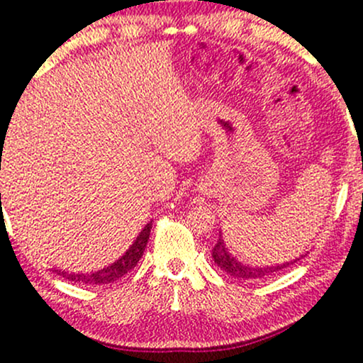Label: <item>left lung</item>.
<instances>
[{"instance_id": "1", "label": "left lung", "mask_w": 363, "mask_h": 363, "mask_svg": "<svg viewBox=\"0 0 363 363\" xmlns=\"http://www.w3.org/2000/svg\"><path fill=\"white\" fill-rule=\"evenodd\" d=\"M212 257L213 261H216V264L233 278H240V280H259V278H264L268 277V274L277 273L280 272V269L294 264V262L299 261L303 255H301V257H296L294 261L284 262V264L250 266V264H245V262H242L240 259H236L235 255H233V252H230V249L226 247V243H224L223 236H219L216 247L212 249Z\"/></svg>"}]
</instances>
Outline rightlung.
<instances>
[{
    "instance_id": "right-lung-1",
    "label": "right lung",
    "mask_w": 363,
    "mask_h": 363,
    "mask_svg": "<svg viewBox=\"0 0 363 363\" xmlns=\"http://www.w3.org/2000/svg\"><path fill=\"white\" fill-rule=\"evenodd\" d=\"M1 196V194H0ZM150 233H151V223H147L144 226V230L139 233L133 243L128 247V250L121 255L118 261H114L113 264L106 266V268L99 269V272L94 273H66V272H59L60 277H64L66 280L74 281V284H89V285H104V284H111V281H116L118 278H121L123 274H127L130 269H133L139 262V259L143 257L144 249L147 245V240H150Z\"/></svg>"
}]
</instances>
